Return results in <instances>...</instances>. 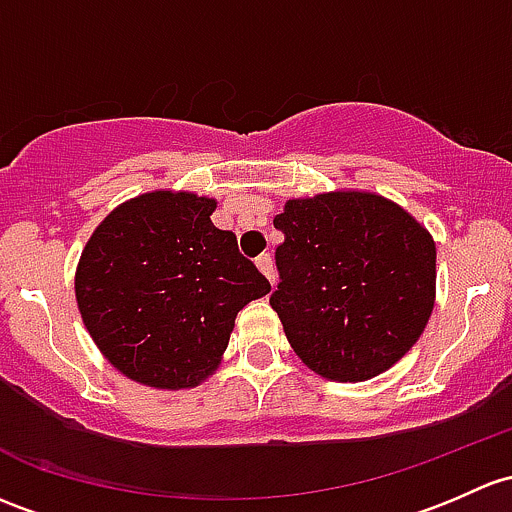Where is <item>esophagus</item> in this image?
Returning <instances> with one entry per match:
<instances>
[{
	"instance_id": "obj_1",
	"label": "esophagus",
	"mask_w": 512,
	"mask_h": 512,
	"mask_svg": "<svg viewBox=\"0 0 512 512\" xmlns=\"http://www.w3.org/2000/svg\"><path fill=\"white\" fill-rule=\"evenodd\" d=\"M255 262H257V267H260V272L265 274L267 279H270V284H272V287H274V279H277V277H274V265H272V257L267 255V252H265V255H260V257H257Z\"/></svg>"
}]
</instances>
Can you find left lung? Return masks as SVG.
Instances as JSON below:
<instances>
[{"label": "left lung", "instance_id": "8db88e82", "mask_svg": "<svg viewBox=\"0 0 512 512\" xmlns=\"http://www.w3.org/2000/svg\"><path fill=\"white\" fill-rule=\"evenodd\" d=\"M279 284L270 304L314 373L360 383L422 336L437 292V247L405 208L365 191L292 198L274 218Z\"/></svg>", "mask_w": 512, "mask_h": 512}]
</instances>
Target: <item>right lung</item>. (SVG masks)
Listing matches in <instances>:
<instances>
[{"instance_id":"add662e5","label":"right lung","mask_w":512,"mask_h":512,"mask_svg":"<svg viewBox=\"0 0 512 512\" xmlns=\"http://www.w3.org/2000/svg\"><path fill=\"white\" fill-rule=\"evenodd\" d=\"M215 201L152 191L115 208L90 235L75 299L100 353L159 390L196 387L228 348L235 316L270 282L218 230Z\"/></svg>"}]
</instances>
